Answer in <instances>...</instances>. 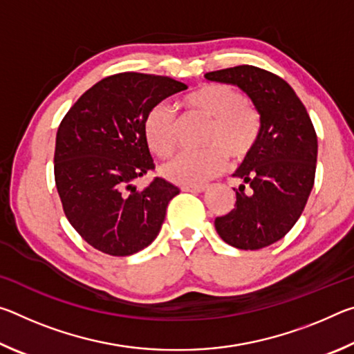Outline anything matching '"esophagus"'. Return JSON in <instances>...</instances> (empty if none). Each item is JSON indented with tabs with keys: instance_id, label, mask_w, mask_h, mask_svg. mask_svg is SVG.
Instances as JSON below:
<instances>
[{
	"instance_id": "obj_1",
	"label": "esophagus",
	"mask_w": 354,
	"mask_h": 354,
	"mask_svg": "<svg viewBox=\"0 0 354 354\" xmlns=\"http://www.w3.org/2000/svg\"><path fill=\"white\" fill-rule=\"evenodd\" d=\"M181 190L194 192V194H201V192L206 190V185H181Z\"/></svg>"
}]
</instances>
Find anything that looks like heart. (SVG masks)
<instances>
[{
    "instance_id": "heart-1",
    "label": "heart",
    "mask_w": 354,
    "mask_h": 354,
    "mask_svg": "<svg viewBox=\"0 0 354 354\" xmlns=\"http://www.w3.org/2000/svg\"><path fill=\"white\" fill-rule=\"evenodd\" d=\"M181 106L189 117L207 120L201 151H185L167 164L162 173L173 183L196 185L225 170L227 156L241 162L253 153L261 134V118L253 103L239 88L223 82H205L184 95ZM148 148L169 159L179 142V122L173 107L154 104L143 120Z\"/></svg>"
}]
</instances>
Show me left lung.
Here are the masks:
<instances>
[{
  "mask_svg": "<svg viewBox=\"0 0 354 354\" xmlns=\"http://www.w3.org/2000/svg\"><path fill=\"white\" fill-rule=\"evenodd\" d=\"M205 76L211 81L236 84L261 113L257 145L234 173V178L243 181L234 189V209L215 218V230L236 248L268 247L297 223L314 187V124L293 88L272 71L237 65Z\"/></svg>",
  "mask_w": 354,
  "mask_h": 354,
  "instance_id": "obj_1",
  "label": "left lung"
}]
</instances>
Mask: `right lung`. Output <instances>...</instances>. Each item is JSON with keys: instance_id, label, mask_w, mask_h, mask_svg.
I'll return each mask as SVG.
<instances>
[{"instance_id": "obj_1", "label": "right lung", "mask_w": 354, "mask_h": 354, "mask_svg": "<svg viewBox=\"0 0 354 354\" xmlns=\"http://www.w3.org/2000/svg\"><path fill=\"white\" fill-rule=\"evenodd\" d=\"M187 86L169 76L124 71L95 84L59 124L55 181L70 225L95 250L129 256L151 243L179 189L156 176L143 120L154 104Z\"/></svg>"}]
</instances>
